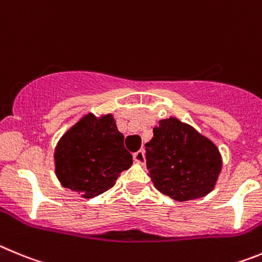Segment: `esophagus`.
<instances>
[{"label": "esophagus", "mask_w": 262, "mask_h": 262, "mask_svg": "<svg viewBox=\"0 0 262 262\" xmlns=\"http://www.w3.org/2000/svg\"><path fill=\"white\" fill-rule=\"evenodd\" d=\"M133 159L134 162H137V163L142 164L143 162H145V154H143V150H138V151L134 152Z\"/></svg>", "instance_id": "obj_1"}]
</instances>
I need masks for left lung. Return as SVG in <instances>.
<instances>
[{
	"instance_id": "1",
	"label": "left lung",
	"mask_w": 262,
	"mask_h": 262,
	"mask_svg": "<svg viewBox=\"0 0 262 262\" xmlns=\"http://www.w3.org/2000/svg\"><path fill=\"white\" fill-rule=\"evenodd\" d=\"M145 145L154 187L176 201L200 199L214 189L222 158L210 140L175 117L160 120Z\"/></svg>"
}]
</instances>
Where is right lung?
<instances>
[{"label":"right lung","mask_w":262,"mask_h":262,"mask_svg":"<svg viewBox=\"0 0 262 262\" xmlns=\"http://www.w3.org/2000/svg\"><path fill=\"white\" fill-rule=\"evenodd\" d=\"M56 175L62 187L93 199L111 189L133 163L112 115L89 114L61 137L55 150Z\"/></svg>","instance_id":"obj_1"}]
</instances>
